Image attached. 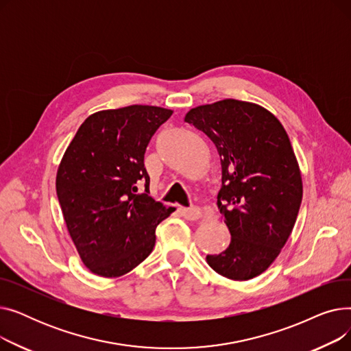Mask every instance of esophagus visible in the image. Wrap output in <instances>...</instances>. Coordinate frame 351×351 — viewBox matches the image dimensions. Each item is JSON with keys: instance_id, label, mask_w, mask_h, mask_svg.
<instances>
[{"instance_id": "1", "label": "esophagus", "mask_w": 351, "mask_h": 351, "mask_svg": "<svg viewBox=\"0 0 351 351\" xmlns=\"http://www.w3.org/2000/svg\"><path fill=\"white\" fill-rule=\"evenodd\" d=\"M180 213H182L183 217L188 219V220H196V219H200L202 216H204V212H202V209L197 208V206L182 208Z\"/></svg>"}]
</instances>
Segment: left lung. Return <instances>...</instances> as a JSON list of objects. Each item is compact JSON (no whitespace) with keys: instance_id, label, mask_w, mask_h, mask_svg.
<instances>
[{"instance_id":"8db88e82","label":"left lung","mask_w":351,"mask_h":351,"mask_svg":"<svg viewBox=\"0 0 351 351\" xmlns=\"http://www.w3.org/2000/svg\"><path fill=\"white\" fill-rule=\"evenodd\" d=\"M185 122L210 138L222 165L217 208L232 239L206 262L228 279H253L279 256L300 209L302 173L290 139L267 109L237 99L196 106Z\"/></svg>"}]
</instances>
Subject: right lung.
<instances>
[{
  "label": "right lung",
  "mask_w": 351,
  "mask_h": 351,
  "mask_svg": "<svg viewBox=\"0 0 351 351\" xmlns=\"http://www.w3.org/2000/svg\"><path fill=\"white\" fill-rule=\"evenodd\" d=\"M172 112L151 105L99 110L62 156L55 185L65 225L84 265L102 278L142 263L154 250L156 226L175 210L147 195L143 163L147 143Z\"/></svg>",
  "instance_id": "obj_1"
}]
</instances>
